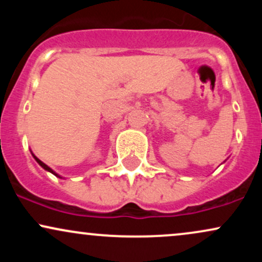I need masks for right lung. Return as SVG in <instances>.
Masks as SVG:
<instances>
[{"label": "right lung", "instance_id": "right-lung-1", "mask_svg": "<svg viewBox=\"0 0 262 262\" xmlns=\"http://www.w3.org/2000/svg\"><path fill=\"white\" fill-rule=\"evenodd\" d=\"M33 158H34V159H35V161H37V162H38V164H39V165H40V166H41V167H43V169H45V170H47V171H49V172H52V173H53V175H55V176H58V177H60V176L58 175V173H56V172H54V171H53L52 169H50V167H49V166H48V165H45L43 161H40V160H39V159L37 158V156H34V155H33Z\"/></svg>", "mask_w": 262, "mask_h": 262}]
</instances>
